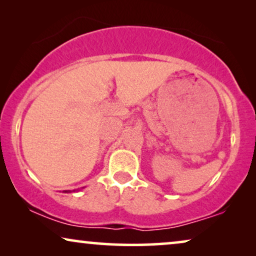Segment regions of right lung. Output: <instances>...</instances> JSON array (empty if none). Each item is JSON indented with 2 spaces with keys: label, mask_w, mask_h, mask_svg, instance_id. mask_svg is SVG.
<instances>
[{
  "label": "right lung",
  "mask_w": 256,
  "mask_h": 256,
  "mask_svg": "<svg viewBox=\"0 0 256 256\" xmlns=\"http://www.w3.org/2000/svg\"><path fill=\"white\" fill-rule=\"evenodd\" d=\"M65 192H68V191H65Z\"/></svg>",
  "instance_id": "1"
}]
</instances>
